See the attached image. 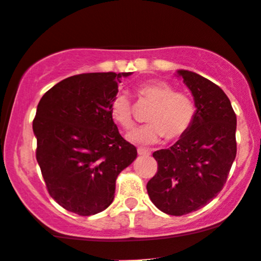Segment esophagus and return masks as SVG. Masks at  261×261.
<instances>
[{
    "label": "esophagus",
    "instance_id": "1",
    "mask_svg": "<svg viewBox=\"0 0 261 261\" xmlns=\"http://www.w3.org/2000/svg\"><path fill=\"white\" fill-rule=\"evenodd\" d=\"M137 153L141 154V156H148V154H151V151L146 150V148L139 147V148H137Z\"/></svg>",
    "mask_w": 261,
    "mask_h": 261
}]
</instances>
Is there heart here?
<instances>
[{"label":"heart","instance_id":"1","mask_svg":"<svg viewBox=\"0 0 261 261\" xmlns=\"http://www.w3.org/2000/svg\"><path fill=\"white\" fill-rule=\"evenodd\" d=\"M136 95L152 104L146 124L127 135L128 141L139 145H151L163 136L167 141L178 140L190 130L196 116V105L190 95L163 80H150L136 88ZM110 116L113 121L128 131L134 127V110L130 100L124 94H116L110 102Z\"/></svg>","mask_w":261,"mask_h":261}]
</instances>
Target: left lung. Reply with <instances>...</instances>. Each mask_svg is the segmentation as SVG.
<instances>
[{"label": "left lung", "mask_w": 261, "mask_h": 261, "mask_svg": "<svg viewBox=\"0 0 261 261\" xmlns=\"http://www.w3.org/2000/svg\"><path fill=\"white\" fill-rule=\"evenodd\" d=\"M177 73L193 94L196 116L176 144L154 151L157 172L146 186L153 204L170 216L191 213L218 196L237 156V115L224 91L193 71Z\"/></svg>", "instance_id": "left-lung-1"}]
</instances>
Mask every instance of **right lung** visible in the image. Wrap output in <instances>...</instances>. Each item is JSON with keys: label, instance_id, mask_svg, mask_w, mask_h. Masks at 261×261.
I'll list each match as a JSON object with an SVG mask.
<instances>
[{"label": "right lung", "instance_id": "obj_1", "mask_svg": "<svg viewBox=\"0 0 261 261\" xmlns=\"http://www.w3.org/2000/svg\"><path fill=\"white\" fill-rule=\"evenodd\" d=\"M130 74H78L39 100L36 159L48 193L64 210L84 217L107 210L117 176L136 159V147L120 135L109 110L120 78Z\"/></svg>", "mask_w": 261, "mask_h": 261}]
</instances>
